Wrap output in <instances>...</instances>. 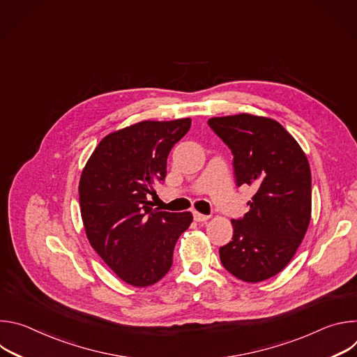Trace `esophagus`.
Returning a JSON list of instances; mask_svg holds the SVG:
<instances>
[{
  "label": "esophagus",
  "mask_w": 357,
  "mask_h": 357,
  "mask_svg": "<svg viewBox=\"0 0 357 357\" xmlns=\"http://www.w3.org/2000/svg\"><path fill=\"white\" fill-rule=\"evenodd\" d=\"M193 218H195V220H196V222H206V220H209V219H211V216H208V215H202V213H199V212H193Z\"/></svg>",
  "instance_id": "esophagus-1"
}]
</instances>
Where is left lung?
Wrapping results in <instances>:
<instances>
[{
	"label": "left lung",
	"mask_w": 357,
	"mask_h": 357,
	"mask_svg": "<svg viewBox=\"0 0 357 357\" xmlns=\"http://www.w3.org/2000/svg\"><path fill=\"white\" fill-rule=\"evenodd\" d=\"M233 152L237 186L256 190L233 238L220 247L223 267L245 282L277 275L292 260L311 222V169L295 138L275 120L247 113L209 119Z\"/></svg>",
	"instance_id": "obj_1"
}]
</instances>
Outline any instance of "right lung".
<instances>
[{"label": "right lung", "mask_w": 357, "mask_h": 357, "mask_svg": "<svg viewBox=\"0 0 357 357\" xmlns=\"http://www.w3.org/2000/svg\"><path fill=\"white\" fill-rule=\"evenodd\" d=\"M190 123L146 120L117 130L98 142L83 168L79 202L89 243L132 287L155 284L169 271L175 244L193 220L190 212H164L148 200Z\"/></svg>", "instance_id": "1"}]
</instances>
